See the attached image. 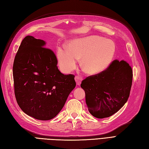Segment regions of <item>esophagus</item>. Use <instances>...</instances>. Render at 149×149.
Listing matches in <instances>:
<instances>
[{
	"instance_id": "1",
	"label": "esophagus",
	"mask_w": 149,
	"mask_h": 149,
	"mask_svg": "<svg viewBox=\"0 0 149 149\" xmlns=\"http://www.w3.org/2000/svg\"><path fill=\"white\" fill-rule=\"evenodd\" d=\"M75 80L76 81V83H77V85H81V82L82 81V78L81 77H80L79 75H76L75 77Z\"/></svg>"
}]
</instances>
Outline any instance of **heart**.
<instances>
[{
    "mask_svg": "<svg viewBox=\"0 0 149 149\" xmlns=\"http://www.w3.org/2000/svg\"><path fill=\"white\" fill-rule=\"evenodd\" d=\"M115 53L114 43L99 36L78 38L69 42L67 48L58 47L56 59L60 70L69 73L81 58V65L87 74L95 75L104 71L113 58Z\"/></svg>",
    "mask_w": 149,
    "mask_h": 149,
    "instance_id": "heart-1",
    "label": "heart"
}]
</instances>
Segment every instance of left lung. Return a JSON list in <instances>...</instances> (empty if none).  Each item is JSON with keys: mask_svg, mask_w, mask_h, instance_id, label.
Instances as JSON below:
<instances>
[{"mask_svg": "<svg viewBox=\"0 0 149 149\" xmlns=\"http://www.w3.org/2000/svg\"><path fill=\"white\" fill-rule=\"evenodd\" d=\"M132 78L129 64L124 60H114L101 73L84 79L81 87L85 91L89 113L101 119L119 111L130 96Z\"/></svg>", "mask_w": 149, "mask_h": 149, "instance_id": "1", "label": "left lung"}]
</instances>
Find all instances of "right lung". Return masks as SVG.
I'll return each mask as SVG.
<instances>
[{"label":"right lung","instance_id":"obj_1","mask_svg":"<svg viewBox=\"0 0 149 149\" xmlns=\"http://www.w3.org/2000/svg\"><path fill=\"white\" fill-rule=\"evenodd\" d=\"M45 42L27 36L13 64L14 94L20 108L39 120H49L62 110L76 86L75 75L59 71L56 56Z\"/></svg>","mask_w":149,"mask_h":149}]
</instances>
